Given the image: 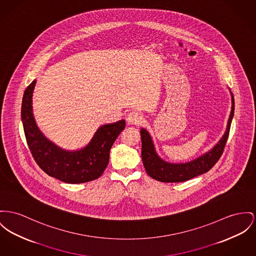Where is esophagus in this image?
<instances>
[{"label": "esophagus", "instance_id": "34e87169", "mask_svg": "<svg viewBox=\"0 0 256 256\" xmlns=\"http://www.w3.org/2000/svg\"><path fill=\"white\" fill-rule=\"evenodd\" d=\"M126 122L128 125H140L144 122V116L138 112H131L127 114Z\"/></svg>", "mask_w": 256, "mask_h": 256}]
</instances>
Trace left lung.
<instances>
[{"instance_id": "obj_1", "label": "left lung", "mask_w": 256, "mask_h": 256, "mask_svg": "<svg viewBox=\"0 0 256 256\" xmlns=\"http://www.w3.org/2000/svg\"><path fill=\"white\" fill-rule=\"evenodd\" d=\"M228 89L231 94L232 106L223 136L212 148L191 161L186 163H170L165 161L157 154L152 136L150 132L146 128H140L142 159L144 169L150 176L162 182H182L204 174L214 166L223 152L234 116V96L229 87Z\"/></svg>"}]
</instances>
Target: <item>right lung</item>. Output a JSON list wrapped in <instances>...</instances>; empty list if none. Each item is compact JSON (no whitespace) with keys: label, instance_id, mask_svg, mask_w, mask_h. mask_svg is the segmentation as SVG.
Returning <instances> with one entry per match:
<instances>
[{"label":"right lung","instance_id":"obj_1","mask_svg":"<svg viewBox=\"0 0 256 256\" xmlns=\"http://www.w3.org/2000/svg\"><path fill=\"white\" fill-rule=\"evenodd\" d=\"M36 84L34 80L25 90L21 106L24 133L34 161L48 176L66 184H84L98 178L108 164L110 150L125 128V120L101 125L82 148H62L38 127L33 114Z\"/></svg>","mask_w":256,"mask_h":256}]
</instances>
